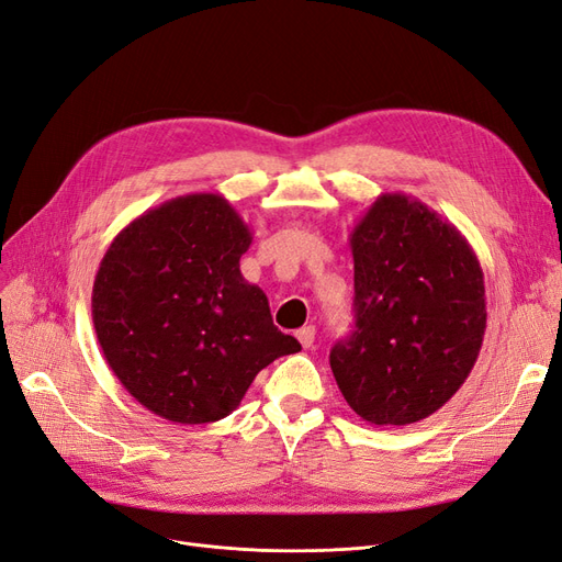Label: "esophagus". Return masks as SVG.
Masks as SVG:
<instances>
[{"label":"esophagus","mask_w":562,"mask_h":562,"mask_svg":"<svg viewBox=\"0 0 562 562\" xmlns=\"http://www.w3.org/2000/svg\"><path fill=\"white\" fill-rule=\"evenodd\" d=\"M295 337L300 339V344L304 348H308V346L314 344V339H316V327L314 325H304V327H300V330L295 333Z\"/></svg>","instance_id":"34e87169"}]
</instances>
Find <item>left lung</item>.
I'll return each mask as SVG.
<instances>
[{
	"mask_svg": "<svg viewBox=\"0 0 562 562\" xmlns=\"http://www.w3.org/2000/svg\"><path fill=\"white\" fill-rule=\"evenodd\" d=\"M356 330L330 367L372 425H409L447 404L479 358L486 288L458 227L404 192H385L351 232Z\"/></svg>",
	"mask_w": 562,
	"mask_h": 562,
	"instance_id": "obj_1",
	"label": "left lung"
}]
</instances>
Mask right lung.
<instances>
[{
    "instance_id": "obj_1",
    "label": "right lung",
    "mask_w": 562,
    "mask_h": 562,
    "mask_svg": "<svg viewBox=\"0 0 562 562\" xmlns=\"http://www.w3.org/2000/svg\"><path fill=\"white\" fill-rule=\"evenodd\" d=\"M250 229L218 192L173 198L111 241L92 285V323L123 389L171 423L237 409L260 370L300 351L241 277Z\"/></svg>"
}]
</instances>
